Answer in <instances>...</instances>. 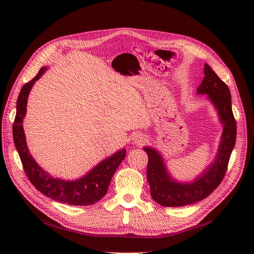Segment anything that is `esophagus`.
Instances as JSON below:
<instances>
[{
	"label": "esophagus",
	"instance_id": "34e87169",
	"mask_svg": "<svg viewBox=\"0 0 254 254\" xmlns=\"http://www.w3.org/2000/svg\"><path fill=\"white\" fill-rule=\"evenodd\" d=\"M132 140H133V142H134L136 145H142V144L146 141V137H145V135L142 134V133H136L135 135H133Z\"/></svg>",
	"mask_w": 254,
	"mask_h": 254
}]
</instances>
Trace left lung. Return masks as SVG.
I'll use <instances>...</instances> for the list:
<instances>
[{
  "label": "left lung",
  "mask_w": 254,
  "mask_h": 254,
  "mask_svg": "<svg viewBox=\"0 0 254 254\" xmlns=\"http://www.w3.org/2000/svg\"><path fill=\"white\" fill-rule=\"evenodd\" d=\"M204 77L197 94H204L217 110L222 125L219 147L213 162L190 182L175 180L168 173L163 157L153 147L145 146L148 156L147 180L150 196L163 206H183L200 201L216 189L227 172L230 156L236 140V122L232 112L231 94L227 84L211 66L204 64Z\"/></svg>",
  "instance_id": "left-lung-1"
}]
</instances>
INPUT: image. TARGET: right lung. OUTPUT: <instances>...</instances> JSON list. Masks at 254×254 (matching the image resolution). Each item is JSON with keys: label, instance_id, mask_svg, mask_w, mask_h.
I'll use <instances>...</instances> for the list:
<instances>
[{"label": "right lung", "instance_id": "right-lung-1", "mask_svg": "<svg viewBox=\"0 0 254 254\" xmlns=\"http://www.w3.org/2000/svg\"><path fill=\"white\" fill-rule=\"evenodd\" d=\"M47 70V66L41 67L36 77L25 83L20 91L17 101L16 119L12 125L14 146L29 181L43 195L54 199L55 201L70 205L94 204L106 195L115 171L126 157V149L122 148L109 158L104 159L90 172L76 180L54 178L41 168L27 148L26 137L23 129V120L26 114L29 92L35 81L39 79Z\"/></svg>", "mask_w": 254, "mask_h": 254}]
</instances>
